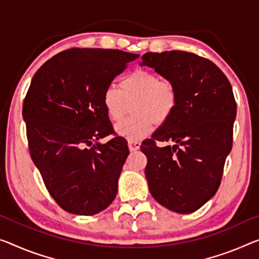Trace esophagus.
Masks as SVG:
<instances>
[{
  "mask_svg": "<svg viewBox=\"0 0 259 259\" xmlns=\"http://www.w3.org/2000/svg\"><path fill=\"white\" fill-rule=\"evenodd\" d=\"M128 148L131 152H135V150H138L140 148V142L138 141H128Z\"/></svg>",
  "mask_w": 259,
  "mask_h": 259,
  "instance_id": "1",
  "label": "esophagus"
}]
</instances>
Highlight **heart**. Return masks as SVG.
<instances>
[{
  "label": "heart",
  "instance_id": "obj_1",
  "mask_svg": "<svg viewBox=\"0 0 259 259\" xmlns=\"http://www.w3.org/2000/svg\"><path fill=\"white\" fill-rule=\"evenodd\" d=\"M132 118L114 126L118 135L128 141H139L152 133L155 124L161 125L172 114L177 105V91L172 83L145 69H135L121 79L119 89L110 85L103 94V106L111 120L124 116L127 104L133 102Z\"/></svg>",
  "mask_w": 259,
  "mask_h": 259
}]
</instances>
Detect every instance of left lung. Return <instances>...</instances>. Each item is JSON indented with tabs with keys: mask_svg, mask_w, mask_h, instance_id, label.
Wrapping results in <instances>:
<instances>
[{
	"mask_svg": "<svg viewBox=\"0 0 259 259\" xmlns=\"http://www.w3.org/2000/svg\"><path fill=\"white\" fill-rule=\"evenodd\" d=\"M139 65L153 68L177 91L172 114L141 145L149 191L172 212H196L217 193L232 150V85L217 65L189 52H148ZM155 141L174 145L158 147Z\"/></svg>",
	"mask_w": 259,
	"mask_h": 259,
	"instance_id": "obj_1",
	"label": "left lung"
}]
</instances>
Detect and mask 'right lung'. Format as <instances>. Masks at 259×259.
Wrapping results in <instances>:
<instances>
[{
    "label": "right lung",
    "mask_w": 259,
    "mask_h": 259,
    "mask_svg": "<svg viewBox=\"0 0 259 259\" xmlns=\"http://www.w3.org/2000/svg\"><path fill=\"white\" fill-rule=\"evenodd\" d=\"M138 58L119 50L71 49L47 60L32 77L23 104L30 155L66 212L94 215L117 196L130 150L120 137L98 142L113 131L103 94Z\"/></svg>",
    "instance_id": "obj_1"
}]
</instances>
